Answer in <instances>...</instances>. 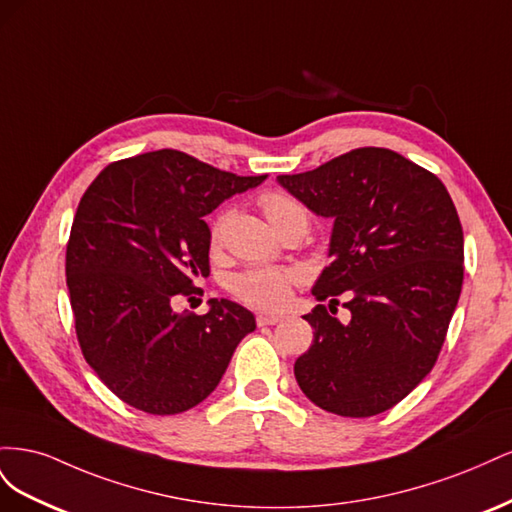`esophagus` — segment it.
<instances>
[{
    "instance_id": "34e87169",
    "label": "esophagus",
    "mask_w": 512,
    "mask_h": 512,
    "mask_svg": "<svg viewBox=\"0 0 512 512\" xmlns=\"http://www.w3.org/2000/svg\"><path fill=\"white\" fill-rule=\"evenodd\" d=\"M282 322V316H271V314H258L256 324L258 327H271V324Z\"/></svg>"
}]
</instances>
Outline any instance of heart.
I'll list each match as a JSON object with an SVG mask.
<instances>
[{
    "label": "heart",
    "mask_w": 512,
    "mask_h": 512,
    "mask_svg": "<svg viewBox=\"0 0 512 512\" xmlns=\"http://www.w3.org/2000/svg\"><path fill=\"white\" fill-rule=\"evenodd\" d=\"M260 207L267 213L269 222L277 232H282L290 224H305L307 226V209L297 198L290 196L284 190H269L260 196ZM228 220V211L218 213V218L211 222L209 239L213 245H218L222 232ZM294 275L282 269H250L239 273L230 280V292L239 301L256 309H280L286 305L290 297V286Z\"/></svg>",
    "instance_id": "heart-1"
}]
</instances>
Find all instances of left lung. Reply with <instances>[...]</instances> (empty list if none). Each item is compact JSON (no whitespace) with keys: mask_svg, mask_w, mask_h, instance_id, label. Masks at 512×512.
<instances>
[{"mask_svg":"<svg viewBox=\"0 0 512 512\" xmlns=\"http://www.w3.org/2000/svg\"><path fill=\"white\" fill-rule=\"evenodd\" d=\"M333 220L329 256L312 294L350 292L342 324L327 307L303 316L314 342L294 363L301 391L339 416L399 404L442 350L463 284V230L444 183L382 147L352 149L314 170L277 177Z\"/></svg>","mask_w":512,"mask_h":512,"instance_id":"left-lung-1","label":"left lung"}]
</instances>
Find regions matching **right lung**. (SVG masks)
<instances>
[{"instance_id":"1","label":"right lung","mask_w":512,"mask_h":512,"mask_svg":"<svg viewBox=\"0 0 512 512\" xmlns=\"http://www.w3.org/2000/svg\"><path fill=\"white\" fill-rule=\"evenodd\" d=\"M267 175L239 177L175 149L108 164L83 194L66 250V282L85 361L128 406L179 414L220 384L250 309L211 299L177 314V294L209 275V215Z\"/></svg>"}]
</instances>
